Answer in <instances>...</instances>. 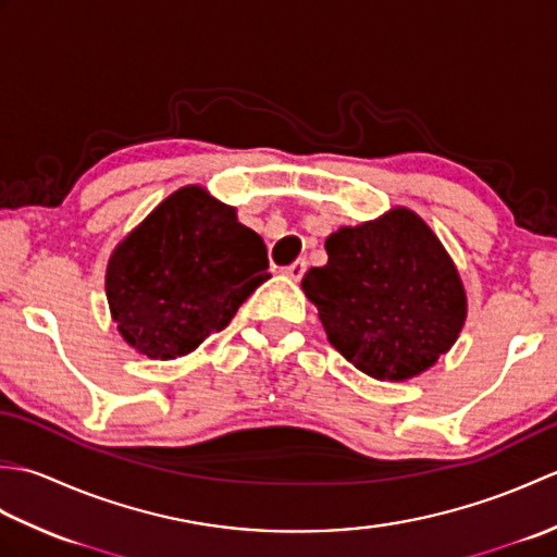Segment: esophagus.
I'll return each instance as SVG.
<instances>
[{
    "instance_id": "obj_1",
    "label": "esophagus",
    "mask_w": 557,
    "mask_h": 557,
    "mask_svg": "<svg viewBox=\"0 0 557 557\" xmlns=\"http://www.w3.org/2000/svg\"><path fill=\"white\" fill-rule=\"evenodd\" d=\"M282 272H285V275L292 277V280H301L304 272H306V260H294V263L287 265Z\"/></svg>"
}]
</instances>
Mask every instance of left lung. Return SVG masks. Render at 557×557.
Segmentation results:
<instances>
[{
    "mask_svg": "<svg viewBox=\"0 0 557 557\" xmlns=\"http://www.w3.org/2000/svg\"><path fill=\"white\" fill-rule=\"evenodd\" d=\"M327 265L301 287L342 357L377 381H407L455 345L467 318L461 280L419 215L395 208L342 227L325 242Z\"/></svg>",
    "mask_w": 557,
    "mask_h": 557,
    "instance_id": "8db88e82",
    "label": "left lung"
}]
</instances>
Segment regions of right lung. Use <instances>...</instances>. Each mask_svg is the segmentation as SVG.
Masks as SVG:
<instances>
[{
  "mask_svg": "<svg viewBox=\"0 0 557 557\" xmlns=\"http://www.w3.org/2000/svg\"><path fill=\"white\" fill-rule=\"evenodd\" d=\"M260 236L200 186L164 198L108 265V301L122 337L150 359H176L230 325L268 275Z\"/></svg>",
  "mask_w": 557,
  "mask_h": 557,
  "instance_id": "add662e5",
  "label": "right lung"
}]
</instances>
